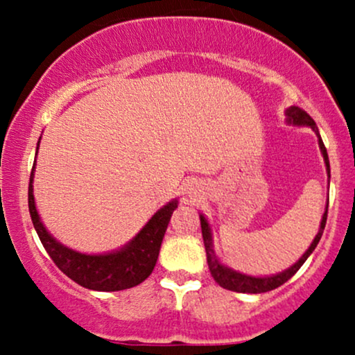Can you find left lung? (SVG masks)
Listing matches in <instances>:
<instances>
[{
	"instance_id": "obj_1",
	"label": "left lung",
	"mask_w": 355,
	"mask_h": 355,
	"mask_svg": "<svg viewBox=\"0 0 355 355\" xmlns=\"http://www.w3.org/2000/svg\"><path fill=\"white\" fill-rule=\"evenodd\" d=\"M285 121H287L288 125L309 126V128L313 130V133L317 135V140H319V148H320L322 157H324V164H325V170H327L329 182H331V165H329V155H327V150H325V146H324V141H322V138H320L319 128H317L315 121L312 120L309 113H305L304 110H300L299 107H288L287 110H285ZM327 209H329V202H327V205H325L324 215H322L319 232H317L315 239L312 240L311 247L304 252V255L297 260L294 266L285 268V270L279 272V274L266 275V277H255V275L243 274V272L234 270L232 267H227L225 263L220 262L218 255L215 254V248H214V235H211V227H210L209 220L205 218V215L200 214L202 237H203V243H205L207 263H209L211 277H214L215 282H217L220 287L227 288V291H232V292H242V294H262V292L274 291V288L280 287V285L287 282V280L291 279V277L304 266L305 260H307L309 257H311L312 252L315 250L317 243H319L322 234H324L325 222H327Z\"/></svg>"
}]
</instances>
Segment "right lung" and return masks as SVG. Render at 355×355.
I'll list each match as a JSON object with an SVG mask.
<instances>
[{"instance_id":"1","label":"right lung","mask_w":355,"mask_h":355,"mask_svg":"<svg viewBox=\"0 0 355 355\" xmlns=\"http://www.w3.org/2000/svg\"><path fill=\"white\" fill-rule=\"evenodd\" d=\"M38 146H36V153H38ZM35 165L36 160L33 170H31L30 187H28V207H30V215L36 234L56 267L64 275L89 291L116 292L132 288L144 282L146 277L152 274L155 263H157L170 217L178 207L177 198L155 211L152 218L144 225V229L123 247L107 252V254H81V252L73 250L58 242L43 225L38 210H36L33 195Z\"/></svg>"}]
</instances>
